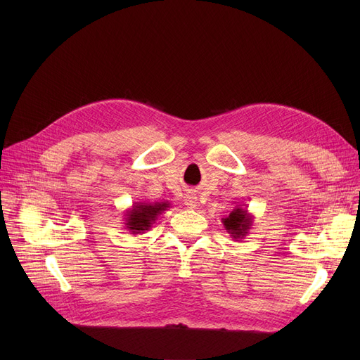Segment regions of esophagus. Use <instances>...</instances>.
<instances>
[{"instance_id":"34e87169","label":"esophagus","mask_w":360,"mask_h":360,"mask_svg":"<svg viewBox=\"0 0 360 360\" xmlns=\"http://www.w3.org/2000/svg\"><path fill=\"white\" fill-rule=\"evenodd\" d=\"M197 202H198V201H197V197H195V194H193V193L186 194L185 198H184V204L188 207V209H195Z\"/></svg>"}]
</instances>
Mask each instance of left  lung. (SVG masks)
I'll return each mask as SVG.
<instances>
[{
	"label": "left lung",
	"mask_w": 360,
	"mask_h": 360,
	"mask_svg": "<svg viewBox=\"0 0 360 360\" xmlns=\"http://www.w3.org/2000/svg\"><path fill=\"white\" fill-rule=\"evenodd\" d=\"M226 232L233 239H243L251 231L254 216L248 212L247 207L236 205L228 217L221 219Z\"/></svg>",
	"instance_id": "left-lung-1"
}]
</instances>
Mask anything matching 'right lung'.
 I'll use <instances>...</instances> for the list:
<instances>
[{
	"label": "right lung",
	"mask_w": 360,
	"mask_h": 360,
	"mask_svg": "<svg viewBox=\"0 0 360 360\" xmlns=\"http://www.w3.org/2000/svg\"><path fill=\"white\" fill-rule=\"evenodd\" d=\"M170 204L167 201H156V202H143L137 201L132 204L131 209H128L124 214L125 219V229L129 231L132 235L144 233L151 228L158 219L159 214H162L165 210H167Z\"/></svg>",
	"instance_id": "obj_1"
}]
</instances>
